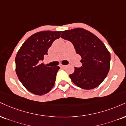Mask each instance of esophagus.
<instances>
[{
  "instance_id": "esophagus-1",
  "label": "esophagus",
  "mask_w": 126,
  "mask_h": 126,
  "mask_svg": "<svg viewBox=\"0 0 126 126\" xmlns=\"http://www.w3.org/2000/svg\"><path fill=\"white\" fill-rule=\"evenodd\" d=\"M60 67H65V65H63V64H60Z\"/></svg>"
}]
</instances>
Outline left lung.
<instances>
[{"label":"left lung","instance_id":"obj_1","mask_svg":"<svg viewBox=\"0 0 126 126\" xmlns=\"http://www.w3.org/2000/svg\"><path fill=\"white\" fill-rule=\"evenodd\" d=\"M61 37L71 42L80 55L82 66L75 67L69 75L76 86L90 90L97 87L106 78L110 69V54L102 41L82 28L63 31Z\"/></svg>","mask_w":126,"mask_h":126}]
</instances>
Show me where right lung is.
<instances>
[{
  "mask_svg": "<svg viewBox=\"0 0 126 126\" xmlns=\"http://www.w3.org/2000/svg\"><path fill=\"white\" fill-rule=\"evenodd\" d=\"M60 32L42 31L32 35L24 42L15 58L16 72L26 89L34 94L42 96L51 90L55 83L59 66L47 67L41 60L47 54L48 48Z\"/></svg>",
  "mask_w": 126,
  "mask_h": 126,
  "instance_id": "1",
  "label": "right lung"
}]
</instances>
